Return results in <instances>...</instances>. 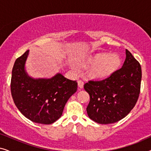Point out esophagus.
I'll list each match as a JSON object with an SVG mask.
<instances>
[{
    "label": "esophagus",
    "instance_id": "obj_1",
    "mask_svg": "<svg viewBox=\"0 0 151 151\" xmlns=\"http://www.w3.org/2000/svg\"><path fill=\"white\" fill-rule=\"evenodd\" d=\"M78 87L80 88H82L84 86V82L82 80H80L78 81Z\"/></svg>",
    "mask_w": 151,
    "mask_h": 151
}]
</instances>
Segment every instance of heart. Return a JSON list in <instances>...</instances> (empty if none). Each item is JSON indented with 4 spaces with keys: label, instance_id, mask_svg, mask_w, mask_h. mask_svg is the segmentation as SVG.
<instances>
[{
    "label": "heart",
    "instance_id": "obj_1",
    "mask_svg": "<svg viewBox=\"0 0 151 151\" xmlns=\"http://www.w3.org/2000/svg\"><path fill=\"white\" fill-rule=\"evenodd\" d=\"M88 64H93L89 69V75L96 78H106L118 69L121 64L118 55L112 53H98L90 58Z\"/></svg>",
    "mask_w": 151,
    "mask_h": 151
}]
</instances>
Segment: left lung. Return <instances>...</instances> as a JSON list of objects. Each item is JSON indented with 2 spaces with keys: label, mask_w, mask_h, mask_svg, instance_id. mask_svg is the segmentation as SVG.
I'll list each match as a JSON object with an SVG mask.
<instances>
[{
  "label": "left lung",
  "mask_w": 151,
  "mask_h": 151,
  "mask_svg": "<svg viewBox=\"0 0 151 151\" xmlns=\"http://www.w3.org/2000/svg\"><path fill=\"white\" fill-rule=\"evenodd\" d=\"M123 66L101 80H89L84 88L90 96L88 117L98 124H108L125 117L135 106L141 87L142 68L126 49Z\"/></svg>",
  "instance_id": "obj_1"
}]
</instances>
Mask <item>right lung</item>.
<instances>
[{
  "label": "right lung",
  "mask_w": 151,
  "mask_h": 151,
  "mask_svg": "<svg viewBox=\"0 0 151 151\" xmlns=\"http://www.w3.org/2000/svg\"><path fill=\"white\" fill-rule=\"evenodd\" d=\"M29 50L16 60L11 93L14 104L34 122L50 124L63 114L66 103L77 91L78 82L58 73L50 79H33L24 71Z\"/></svg>",
  "instance_id": "add662e5"
}]
</instances>
